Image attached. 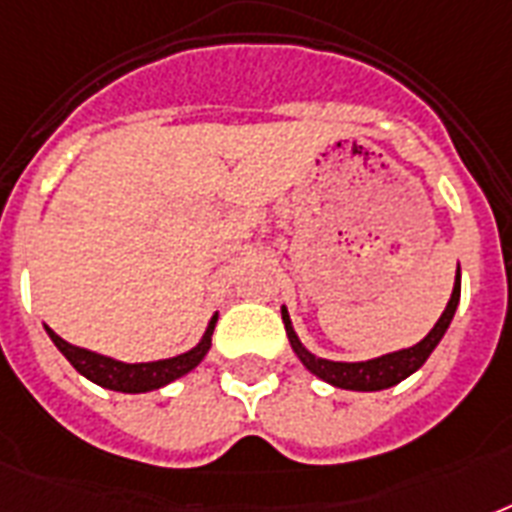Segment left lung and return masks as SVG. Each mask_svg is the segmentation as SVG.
Wrapping results in <instances>:
<instances>
[{
    "instance_id": "8db88e82",
    "label": "left lung",
    "mask_w": 512,
    "mask_h": 512,
    "mask_svg": "<svg viewBox=\"0 0 512 512\" xmlns=\"http://www.w3.org/2000/svg\"><path fill=\"white\" fill-rule=\"evenodd\" d=\"M460 287H462V276H460V265H457V276H454V289L449 303H446L441 319L433 324L428 335L422 337L417 345H409V348L393 350V353H385V356L369 358V361H332V358H321L316 353L305 348L300 337H297L295 327H292V319H289L287 305H281V321L287 327L289 345L295 350V356L303 361V366L311 374H316L319 380L335 385V388L342 390H385L398 385L401 380H406L409 374H414L420 369L428 356L436 350V345L441 342V337L446 335V329L452 324L454 313H457V305H460Z\"/></svg>"
}]
</instances>
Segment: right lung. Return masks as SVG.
Instances as JSON below:
<instances>
[{
  "label": "right lung",
  "instance_id": "obj_1",
  "mask_svg": "<svg viewBox=\"0 0 512 512\" xmlns=\"http://www.w3.org/2000/svg\"><path fill=\"white\" fill-rule=\"evenodd\" d=\"M217 316H220L217 311L212 313L204 335H201V340L191 350L177 353L172 358H159V361H140V364H127V361H119V358L103 356V353H95V350L71 345L60 335H55L47 324H44V332L55 342V348L68 358V364L74 366L82 377L100 385V388L116 390V393H151V390H159L185 377V374L193 372L204 361V356L212 348V332H215Z\"/></svg>",
  "mask_w": 512,
  "mask_h": 512
}]
</instances>
